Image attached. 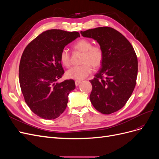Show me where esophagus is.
I'll use <instances>...</instances> for the list:
<instances>
[{
  "label": "esophagus",
  "instance_id": "obj_1",
  "mask_svg": "<svg viewBox=\"0 0 159 159\" xmlns=\"http://www.w3.org/2000/svg\"><path fill=\"white\" fill-rule=\"evenodd\" d=\"M81 81H79V80H75V85H76V86H78V85H79L81 84Z\"/></svg>",
  "mask_w": 159,
  "mask_h": 159
}]
</instances>
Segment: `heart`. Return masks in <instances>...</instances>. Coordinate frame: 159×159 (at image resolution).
Here are the masks:
<instances>
[{
	"label": "heart",
	"instance_id": "heart-1",
	"mask_svg": "<svg viewBox=\"0 0 159 159\" xmlns=\"http://www.w3.org/2000/svg\"><path fill=\"white\" fill-rule=\"evenodd\" d=\"M74 49L83 52L81 64L71 67L66 71L68 78L81 80L86 78L92 71V66L94 68H98L103 61V52L99 46H92V42L88 39H81L77 41L74 45ZM60 59L61 63L66 67L70 64V54L68 49L61 50Z\"/></svg>",
	"mask_w": 159,
	"mask_h": 159
}]
</instances>
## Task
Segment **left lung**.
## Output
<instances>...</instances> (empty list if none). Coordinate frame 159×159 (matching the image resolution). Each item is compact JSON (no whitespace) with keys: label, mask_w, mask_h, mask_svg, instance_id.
Segmentation results:
<instances>
[{"label":"left lung","mask_w":159,"mask_h":159,"mask_svg":"<svg viewBox=\"0 0 159 159\" xmlns=\"http://www.w3.org/2000/svg\"><path fill=\"white\" fill-rule=\"evenodd\" d=\"M80 33L97 41L104 56L100 70L89 81L92 85L91 103L103 114L117 111L125 105L135 87V52L127 38L112 28L98 27Z\"/></svg>","instance_id":"1"}]
</instances>
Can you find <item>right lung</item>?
<instances>
[{"instance_id":"obj_1","label":"right lung","mask_w":159,"mask_h":159,"mask_svg":"<svg viewBox=\"0 0 159 159\" xmlns=\"http://www.w3.org/2000/svg\"><path fill=\"white\" fill-rule=\"evenodd\" d=\"M80 35L78 32L52 29L42 32L26 47L19 66V82L32 111L52 120L64 111L68 95L75 88L72 80L57 82L64 71L61 50Z\"/></svg>"}]
</instances>
